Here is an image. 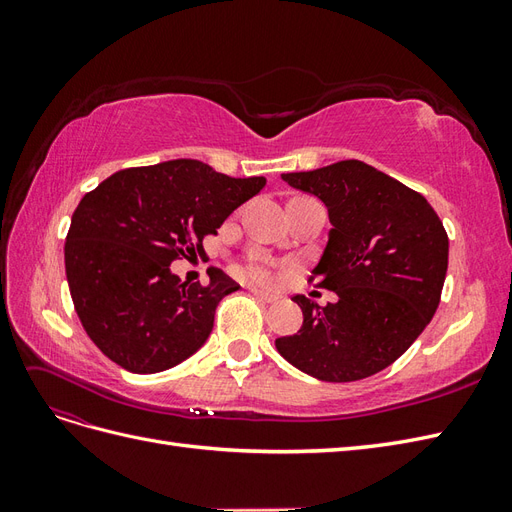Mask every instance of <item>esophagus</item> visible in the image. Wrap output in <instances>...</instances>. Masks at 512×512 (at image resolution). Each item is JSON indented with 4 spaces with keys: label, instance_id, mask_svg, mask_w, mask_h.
Instances as JSON below:
<instances>
[{
    "label": "esophagus",
    "instance_id": "34e87169",
    "mask_svg": "<svg viewBox=\"0 0 512 512\" xmlns=\"http://www.w3.org/2000/svg\"><path fill=\"white\" fill-rule=\"evenodd\" d=\"M252 294H254V297H256L258 301H262V303H273V301H277V294H271V292H265V290L252 288Z\"/></svg>",
    "mask_w": 512,
    "mask_h": 512
}]
</instances>
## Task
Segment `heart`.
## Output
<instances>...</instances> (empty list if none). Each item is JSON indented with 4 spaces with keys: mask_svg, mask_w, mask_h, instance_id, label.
Instances as JSON below:
<instances>
[{
    "mask_svg": "<svg viewBox=\"0 0 512 512\" xmlns=\"http://www.w3.org/2000/svg\"><path fill=\"white\" fill-rule=\"evenodd\" d=\"M241 273L250 277V280H254V282H260V284L273 282V271H271V267L262 258L247 260L245 265L241 267Z\"/></svg>",
    "mask_w": 512,
    "mask_h": 512,
    "instance_id": "b5f03b06",
    "label": "heart"
}]
</instances>
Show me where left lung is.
Segmentation results:
<instances>
[{
	"instance_id": "1",
	"label": "left lung",
	"mask_w": 512,
	"mask_h": 512,
	"mask_svg": "<svg viewBox=\"0 0 512 512\" xmlns=\"http://www.w3.org/2000/svg\"><path fill=\"white\" fill-rule=\"evenodd\" d=\"M318 196L333 224L309 282L335 303L292 301L303 327L275 346L288 363L324 382L378 374L404 354L436 314L448 267V235L423 194L361 160L286 173Z\"/></svg>"
}]
</instances>
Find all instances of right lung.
Masks as SVG:
<instances>
[{"mask_svg": "<svg viewBox=\"0 0 512 512\" xmlns=\"http://www.w3.org/2000/svg\"><path fill=\"white\" fill-rule=\"evenodd\" d=\"M198 160L117 170L72 213L64 245L72 303L108 359L132 374L179 365L205 344L215 307L239 288L222 269L181 282L170 262L203 254L228 215L265 188Z\"/></svg>", "mask_w": 512, "mask_h": 512, "instance_id": "1", "label": "right lung"}]
</instances>
